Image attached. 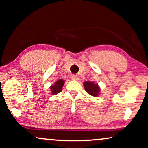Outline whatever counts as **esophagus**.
<instances>
[{
    "label": "esophagus",
    "mask_w": 148,
    "mask_h": 148,
    "mask_svg": "<svg viewBox=\"0 0 148 148\" xmlns=\"http://www.w3.org/2000/svg\"><path fill=\"white\" fill-rule=\"evenodd\" d=\"M70 78H71V79H72V80H77L78 79V77L76 75H74V74H73V75H71V77H70Z\"/></svg>",
    "instance_id": "34e87169"
}]
</instances>
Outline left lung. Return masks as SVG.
<instances>
[{"label": "left lung", "mask_w": 148, "mask_h": 148, "mask_svg": "<svg viewBox=\"0 0 148 148\" xmlns=\"http://www.w3.org/2000/svg\"><path fill=\"white\" fill-rule=\"evenodd\" d=\"M84 88L86 92L88 93L91 96L97 97L98 96L100 88L98 86V84H94L92 82H84Z\"/></svg>", "instance_id": "8db88e82"}]
</instances>
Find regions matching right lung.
Listing matches in <instances>:
<instances>
[{"label": "right lung", "mask_w": 148, "mask_h": 148, "mask_svg": "<svg viewBox=\"0 0 148 148\" xmlns=\"http://www.w3.org/2000/svg\"><path fill=\"white\" fill-rule=\"evenodd\" d=\"M64 85V81L62 79H59L57 82H55L53 86L50 87V90H51L52 94L53 95L57 94L58 93L62 92V86Z\"/></svg>", "instance_id": "right-lung-1"}]
</instances>
